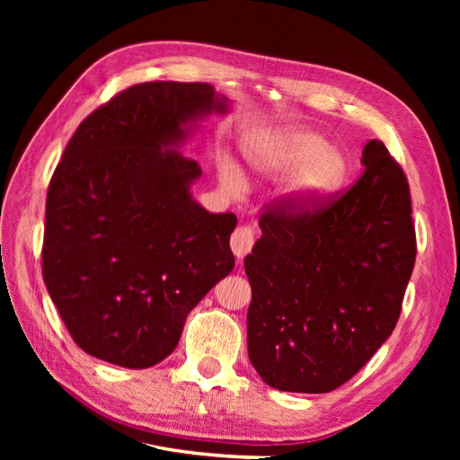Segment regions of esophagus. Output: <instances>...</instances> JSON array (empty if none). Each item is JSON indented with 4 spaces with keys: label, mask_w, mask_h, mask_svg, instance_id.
<instances>
[{
    "label": "esophagus",
    "mask_w": 460,
    "mask_h": 460,
    "mask_svg": "<svg viewBox=\"0 0 460 460\" xmlns=\"http://www.w3.org/2000/svg\"><path fill=\"white\" fill-rule=\"evenodd\" d=\"M230 247H232V253L238 259V262L247 255L252 253V247H253V230L252 226H238L234 230L232 238H230Z\"/></svg>",
    "instance_id": "obj_1"
}]
</instances>
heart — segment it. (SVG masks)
<instances>
[{
  "instance_id": "1",
  "label": "heart",
  "mask_w": 460,
  "mask_h": 460,
  "mask_svg": "<svg viewBox=\"0 0 460 460\" xmlns=\"http://www.w3.org/2000/svg\"><path fill=\"white\" fill-rule=\"evenodd\" d=\"M247 157L255 169L278 174L288 169L297 171L289 180V193L303 201L326 198L338 191L347 180V159L336 147H328L324 137L303 128H286L259 140L247 149ZM222 180L232 190H240L243 180L234 166L222 169Z\"/></svg>"
}]
</instances>
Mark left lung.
<instances>
[{
  "mask_svg": "<svg viewBox=\"0 0 460 460\" xmlns=\"http://www.w3.org/2000/svg\"><path fill=\"white\" fill-rule=\"evenodd\" d=\"M345 191L274 199L243 261L249 360L280 392L328 394L392 336L416 259L407 176L384 142Z\"/></svg>",
  "mask_w": 460,
  "mask_h": 460,
  "instance_id": "8db88e82",
  "label": "left lung"
}]
</instances>
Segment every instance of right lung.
Segmentation results:
<instances>
[{
  "instance_id": "right-lung-1",
  "label": "right lung",
  "mask_w": 460,
  "mask_h": 460,
  "mask_svg": "<svg viewBox=\"0 0 460 460\" xmlns=\"http://www.w3.org/2000/svg\"><path fill=\"white\" fill-rule=\"evenodd\" d=\"M226 111L205 82H144L80 122L46 199L41 272L75 343L124 368L169 357L188 313L234 269V213L193 201L198 161L166 149Z\"/></svg>"
}]
</instances>
